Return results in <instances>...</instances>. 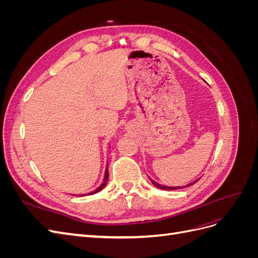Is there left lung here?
Returning a JSON list of instances; mask_svg holds the SVG:
<instances>
[{
    "instance_id": "obj_1",
    "label": "left lung",
    "mask_w": 258,
    "mask_h": 258,
    "mask_svg": "<svg viewBox=\"0 0 258 258\" xmlns=\"http://www.w3.org/2000/svg\"><path fill=\"white\" fill-rule=\"evenodd\" d=\"M151 179V182L153 183V185H155L156 187H158V188H160V189H165V190H175V189H181V188H185V187H188V186H190V185H192V184H195L196 183L197 181H195V182H192V183H190V184H187L186 186H177V187H169V186H163V185H161V184H158V183H156L155 181H153L152 178H150Z\"/></svg>"
}]
</instances>
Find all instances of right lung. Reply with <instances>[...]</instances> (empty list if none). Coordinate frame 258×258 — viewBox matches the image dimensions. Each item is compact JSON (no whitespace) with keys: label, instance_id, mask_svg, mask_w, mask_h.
Here are the masks:
<instances>
[{"label":"right lung","instance_id":"right-lung-1","mask_svg":"<svg viewBox=\"0 0 258 258\" xmlns=\"http://www.w3.org/2000/svg\"><path fill=\"white\" fill-rule=\"evenodd\" d=\"M107 179H108V170H107V168H106V169H105V174H104V179H103L102 184H101L96 190H93L92 192H90V195H92V194H96V192H98V191H100V190H102V189L104 188V187H105V185H106Z\"/></svg>","mask_w":258,"mask_h":258}]
</instances>
